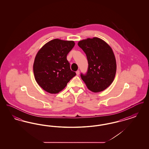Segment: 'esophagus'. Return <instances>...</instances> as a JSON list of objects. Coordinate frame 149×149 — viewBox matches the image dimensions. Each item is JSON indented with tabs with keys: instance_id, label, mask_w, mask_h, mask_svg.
<instances>
[{
	"instance_id": "1",
	"label": "esophagus",
	"mask_w": 149,
	"mask_h": 149,
	"mask_svg": "<svg viewBox=\"0 0 149 149\" xmlns=\"http://www.w3.org/2000/svg\"><path fill=\"white\" fill-rule=\"evenodd\" d=\"M76 73H77V75H79V74H80V71L79 70H77V71H76Z\"/></svg>"
}]
</instances>
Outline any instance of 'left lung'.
Returning <instances> with one entry per match:
<instances>
[{
    "label": "left lung",
    "mask_w": 149,
    "mask_h": 149,
    "mask_svg": "<svg viewBox=\"0 0 149 149\" xmlns=\"http://www.w3.org/2000/svg\"><path fill=\"white\" fill-rule=\"evenodd\" d=\"M87 57L88 68L80 77L87 88L93 92H100L112 84L116 72V61L111 47L97 37L78 42Z\"/></svg>",
    "instance_id": "8db88e82"
}]
</instances>
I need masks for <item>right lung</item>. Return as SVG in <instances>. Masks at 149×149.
I'll return each instance as SVG.
<instances>
[{"instance_id": "1", "label": "right lung", "mask_w": 149, "mask_h": 149, "mask_svg": "<svg viewBox=\"0 0 149 149\" xmlns=\"http://www.w3.org/2000/svg\"><path fill=\"white\" fill-rule=\"evenodd\" d=\"M74 45L72 41L54 39L46 43L37 54L33 64L35 78L45 91L58 93L76 75L67 60Z\"/></svg>"}]
</instances>
